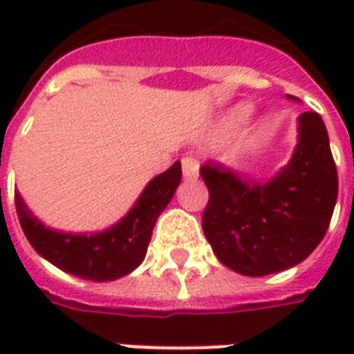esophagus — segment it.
Returning a JSON list of instances; mask_svg holds the SVG:
<instances>
[{"mask_svg": "<svg viewBox=\"0 0 354 354\" xmlns=\"http://www.w3.org/2000/svg\"><path fill=\"white\" fill-rule=\"evenodd\" d=\"M183 177L185 179H197L198 177V163L193 157H185L183 161Z\"/></svg>", "mask_w": 354, "mask_h": 354, "instance_id": "34e87169", "label": "esophagus"}]
</instances>
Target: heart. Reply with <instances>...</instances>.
I'll use <instances>...</instances> for the list:
<instances>
[{
  "mask_svg": "<svg viewBox=\"0 0 354 354\" xmlns=\"http://www.w3.org/2000/svg\"><path fill=\"white\" fill-rule=\"evenodd\" d=\"M250 112L252 108L250 106H246V104L234 108V110L223 120V124L218 126V129H216V142H226V140L234 138L238 131L244 128V124L248 122ZM262 138H264V128H258L256 131H252L250 136H248L246 145H248V147H256L258 143L262 142Z\"/></svg>",
  "mask_w": 354,
  "mask_h": 354,
  "instance_id": "1",
  "label": "heart"
}]
</instances>
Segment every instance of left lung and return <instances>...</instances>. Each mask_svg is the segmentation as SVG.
<instances>
[{
    "label": "left lung",
    "mask_w": 354,
    "mask_h": 354,
    "mask_svg": "<svg viewBox=\"0 0 354 354\" xmlns=\"http://www.w3.org/2000/svg\"><path fill=\"white\" fill-rule=\"evenodd\" d=\"M201 175L209 189L205 236L216 258L242 276H268L304 262L325 236L339 193L329 136L317 112L299 114L292 159L272 179L209 163Z\"/></svg>",
    "instance_id": "1"
}]
</instances>
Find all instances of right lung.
I'll return each mask as SVG.
<instances>
[{"instance_id":"obj_1","label":"right lung","mask_w":354,"mask_h":354,"mask_svg":"<svg viewBox=\"0 0 354 354\" xmlns=\"http://www.w3.org/2000/svg\"><path fill=\"white\" fill-rule=\"evenodd\" d=\"M181 183V163L145 185L140 198L128 214L100 232H62L45 226L19 193H15V209L21 228L39 256L73 276L92 281H114L128 276L145 258L151 232L159 214L169 205Z\"/></svg>"}]
</instances>
